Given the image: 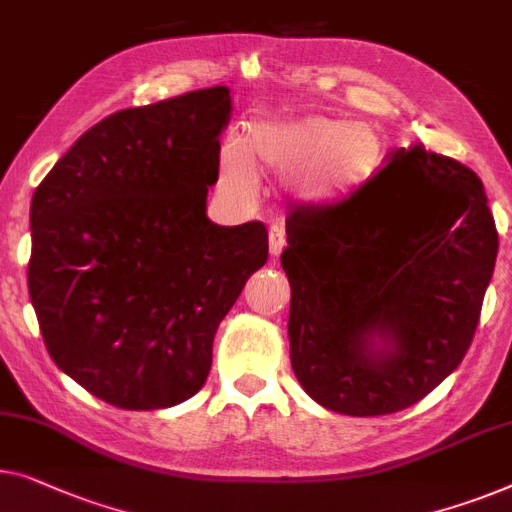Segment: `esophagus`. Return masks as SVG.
Returning a JSON list of instances; mask_svg holds the SVG:
<instances>
[{"label": "esophagus", "instance_id": "34e87169", "mask_svg": "<svg viewBox=\"0 0 512 512\" xmlns=\"http://www.w3.org/2000/svg\"><path fill=\"white\" fill-rule=\"evenodd\" d=\"M268 242H270V254L277 258L281 251H284V247H286V235H284V228H281L279 224H274L272 228H270V233H268Z\"/></svg>", "mask_w": 512, "mask_h": 512}]
</instances>
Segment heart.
<instances>
[{"label":"heart","instance_id":"b5f03b06","mask_svg":"<svg viewBox=\"0 0 512 512\" xmlns=\"http://www.w3.org/2000/svg\"><path fill=\"white\" fill-rule=\"evenodd\" d=\"M256 164L291 180L305 203L339 205L360 196L388 164L385 133L369 122L323 113L258 120L219 145V180L233 194L256 184Z\"/></svg>","mask_w":512,"mask_h":512}]
</instances>
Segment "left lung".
<instances>
[{"label":"left lung","mask_w":512,"mask_h":512,"mask_svg":"<svg viewBox=\"0 0 512 512\" xmlns=\"http://www.w3.org/2000/svg\"><path fill=\"white\" fill-rule=\"evenodd\" d=\"M286 242L291 365L311 399L385 416L455 372L499 251L471 168L399 147L360 196L288 214Z\"/></svg>","instance_id":"8db88e82"}]
</instances>
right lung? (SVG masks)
<instances>
[{"label": "right lung", "mask_w": 512, "mask_h": 512, "mask_svg": "<svg viewBox=\"0 0 512 512\" xmlns=\"http://www.w3.org/2000/svg\"><path fill=\"white\" fill-rule=\"evenodd\" d=\"M228 120L224 85L120 110L34 191L27 284L43 342L117 409L194 397L221 318L268 261L261 221L217 226L205 214Z\"/></svg>", "instance_id": "add662e5"}]
</instances>
